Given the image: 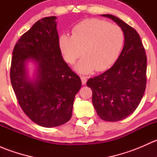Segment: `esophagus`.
<instances>
[{"label":"esophagus","instance_id":"34e87169","mask_svg":"<svg viewBox=\"0 0 157 157\" xmlns=\"http://www.w3.org/2000/svg\"><path fill=\"white\" fill-rule=\"evenodd\" d=\"M87 77H85V76H81L80 77V79H81V81H82V84L84 85L86 84V80H87Z\"/></svg>","mask_w":157,"mask_h":157}]
</instances>
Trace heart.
I'll return each mask as SVG.
<instances>
[{
    "mask_svg": "<svg viewBox=\"0 0 157 157\" xmlns=\"http://www.w3.org/2000/svg\"><path fill=\"white\" fill-rule=\"evenodd\" d=\"M124 43V33L117 25L105 20L90 19L76 25L72 36L59 37V46L66 61L73 64L83 54L75 69L80 74H89L94 69L109 68L119 56Z\"/></svg>",
    "mask_w": 157,
    "mask_h": 157,
    "instance_id": "obj_1",
    "label": "heart"
}]
</instances>
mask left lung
Listing matches in <instances>:
<instances>
[{"instance_id":"left-lung-1","label":"left lung","mask_w":157,"mask_h":157,"mask_svg":"<svg viewBox=\"0 0 157 157\" xmlns=\"http://www.w3.org/2000/svg\"><path fill=\"white\" fill-rule=\"evenodd\" d=\"M101 16L112 19L121 27L124 45L112 67L89 79L86 85L93 91L92 101L99 118L118 121L131 115L143 98L147 83V56L135 29L115 16Z\"/></svg>"}]
</instances>
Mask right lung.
I'll return each mask as SVG.
<instances>
[{
    "label": "right lung",
    "mask_w": 157,
    "mask_h": 157,
    "mask_svg": "<svg viewBox=\"0 0 157 157\" xmlns=\"http://www.w3.org/2000/svg\"><path fill=\"white\" fill-rule=\"evenodd\" d=\"M56 19L53 16L38 20L17 42L11 61V84L19 104L33 122L45 128L71 119L82 85L62 58ZM29 62L36 67L33 78L29 75Z\"/></svg>",
    "instance_id": "obj_1"
}]
</instances>
